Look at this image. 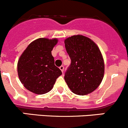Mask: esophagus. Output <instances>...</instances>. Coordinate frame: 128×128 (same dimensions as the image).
<instances>
[{"label": "esophagus", "mask_w": 128, "mask_h": 128, "mask_svg": "<svg viewBox=\"0 0 128 128\" xmlns=\"http://www.w3.org/2000/svg\"><path fill=\"white\" fill-rule=\"evenodd\" d=\"M60 69L61 70V71H62V73H63V72H64V65L60 66Z\"/></svg>", "instance_id": "1"}]
</instances>
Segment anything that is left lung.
Returning a JSON list of instances; mask_svg holds the SVG:
<instances>
[{"instance_id": "1", "label": "left lung", "mask_w": 128, "mask_h": 128, "mask_svg": "<svg viewBox=\"0 0 128 128\" xmlns=\"http://www.w3.org/2000/svg\"><path fill=\"white\" fill-rule=\"evenodd\" d=\"M71 64L64 73V80L73 93L85 95L95 90L103 78L104 64L95 43L83 35L64 40Z\"/></svg>"}]
</instances>
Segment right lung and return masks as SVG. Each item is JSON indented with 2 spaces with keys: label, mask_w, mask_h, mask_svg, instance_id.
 <instances>
[{
  "label": "right lung",
  "mask_w": 128,
  "mask_h": 128,
  "mask_svg": "<svg viewBox=\"0 0 128 128\" xmlns=\"http://www.w3.org/2000/svg\"><path fill=\"white\" fill-rule=\"evenodd\" d=\"M57 39H36L27 46L18 60L19 79L30 92L38 94L50 92L62 71L55 65L52 50Z\"/></svg>",
  "instance_id": "1"
}]
</instances>
